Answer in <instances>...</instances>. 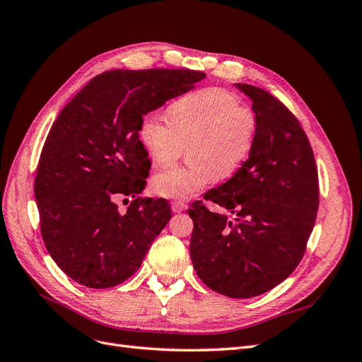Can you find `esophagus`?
Wrapping results in <instances>:
<instances>
[{
	"label": "esophagus",
	"instance_id": "esophagus-1",
	"mask_svg": "<svg viewBox=\"0 0 362 362\" xmlns=\"http://www.w3.org/2000/svg\"><path fill=\"white\" fill-rule=\"evenodd\" d=\"M185 208H187V205H185L184 202H181V201H175L173 204H172V210L175 211V213H181V211H184Z\"/></svg>",
	"mask_w": 362,
	"mask_h": 362
}]
</instances>
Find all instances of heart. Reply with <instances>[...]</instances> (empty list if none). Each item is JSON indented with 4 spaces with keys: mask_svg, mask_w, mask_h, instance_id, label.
<instances>
[{
    "mask_svg": "<svg viewBox=\"0 0 362 362\" xmlns=\"http://www.w3.org/2000/svg\"><path fill=\"white\" fill-rule=\"evenodd\" d=\"M257 129L255 113L218 87L181 98L170 107V120L160 113L148 115L139 136L157 166H169L185 145H192V164L160 170L152 187L164 198L182 201L205 190L216 177H233L249 157Z\"/></svg>",
    "mask_w": 362,
    "mask_h": 362,
    "instance_id": "obj_1",
    "label": "heart"
}]
</instances>
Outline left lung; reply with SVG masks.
<instances>
[{
  "label": "left lung",
  "instance_id": "1",
  "mask_svg": "<svg viewBox=\"0 0 362 362\" xmlns=\"http://www.w3.org/2000/svg\"><path fill=\"white\" fill-rule=\"evenodd\" d=\"M235 87L252 101L257 136L234 177L204 196L235 217L193 202L190 258L206 287L249 299L298 267L319 210V177L310 140L288 108L259 87Z\"/></svg>",
  "mask_w": 362,
  "mask_h": 362
}]
</instances>
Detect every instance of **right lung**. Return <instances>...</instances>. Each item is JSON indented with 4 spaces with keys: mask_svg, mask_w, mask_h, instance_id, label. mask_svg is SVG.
I'll return each mask as SVG.
<instances>
[{
    "mask_svg": "<svg viewBox=\"0 0 362 362\" xmlns=\"http://www.w3.org/2000/svg\"><path fill=\"white\" fill-rule=\"evenodd\" d=\"M190 69L107 71L60 112L43 145L35 198L51 258L84 287L108 288L139 270L170 221L166 199H140L151 168L139 139L144 116L193 89ZM135 201L119 214L114 199Z\"/></svg>",
    "mask_w": 362,
    "mask_h": 362,
    "instance_id": "right-lung-1",
    "label": "right lung"
}]
</instances>
